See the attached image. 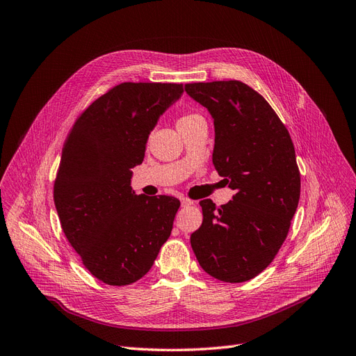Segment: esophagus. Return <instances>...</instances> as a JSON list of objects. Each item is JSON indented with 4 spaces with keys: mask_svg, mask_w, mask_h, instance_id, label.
I'll list each match as a JSON object with an SVG mask.
<instances>
[{
    "mask_svg": "<svg viewBox=\"0 0 356 356\" xmlns=\"http://www.w3.org/2000/svg\"><path fill=\"white\" fill-rule=\"evenodd\" d=\"M180 202H181V207H191V205H193V200L189 199V197H181Z\"/></svg>",
    "mask_w": 356,
    "mask_h": 356,
    "instance_id": "esophagus-1",
    "label": "esophagus"
}]
</instances>
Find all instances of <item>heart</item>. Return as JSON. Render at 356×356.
<instances>
[{"mask_svg": "<svg viewBox=\"0 0 356 356\" xmlns=\"http://www.w3.org/2000/svg\"><path fill=\"white\" fill-rule=\"evenodd\" d=\"M200 119H204L200 115L195 113V112H184L179 116L177 119V128H181V127H186V125H191V123L193 122H197Z\"/></svg>", "mask_w": 356, "mask_h": 356, "instance_id": "obj_1", "label": "heart"}]
</instances>
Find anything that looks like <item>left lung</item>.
I'll return each instance as SVG.
<instances>
[{"label":"left lung","instance_id":"1","mask_svg":"<svg viewBox=\"0 0 356 356\" xmlns=\"http://www.w3.org/2000/svg\"><path fill=\"white\" fill-rule=\"evenodd\" d=\"M184 90L212 115V163L236 191L227 205L200 200L204 221L191 236L192 249L216 280L250 281L280 252L298 207L301 176L291 135L265 97L241 81Z\"/></svg>","mask_w":356,"mask_h":356}]
</instances>
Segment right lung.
I'll list each match as a JSON object with an SVG mask.
<instances>
[{
	"label": "right lung",
	"mask_w": 356,
	"mask_h": 356,
	"mask_svg": "<svg viewBox=\"0 0 356 356\" xmlns=\"http://www.w3.org/2000/svg\"><path fill=\"white\" fill-rule=\"evenodd\" d=\"M181 92L176 83H120L91 102L67 135L54 202L67 240L103 284L141 280L172 234L180 200L135 195L131 168Z\"/></svg>",
	"instance_id": "add662e5"
}]
</instances>
